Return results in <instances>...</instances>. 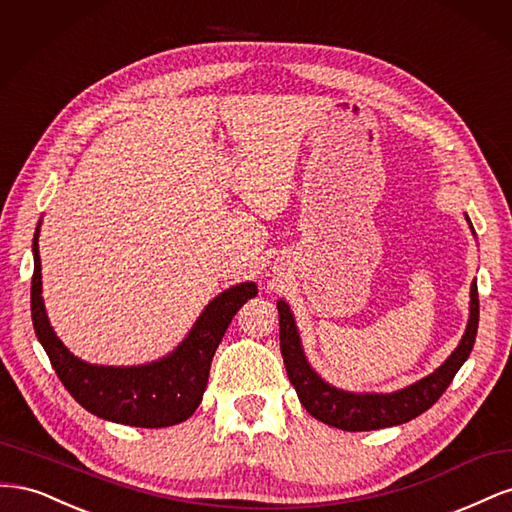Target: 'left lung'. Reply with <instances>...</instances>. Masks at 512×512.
I'll return each mask as SVG.
<instances>
[{"label": "left lung", "mask_w": 512, "mask_h": 512, "mask_svg": "<svg viewBox=\"0 0 512 512\" xmlns=\"http://www.w3.org/2000/svg\"><path fill=\"white\" fill-rule=\"evenodd\" d=\"M277 312H280V348L286 374L294 386V391H297L303 408L314 418H318V421L331 427L344 431H371L412 421V418L436 404L442 393L448 389V384L453 382L459 367L466 363L476 342L478 288L476 282H472L470 320L466 333H463L453 354L433 374L395 393H348L324 382L305 359L301 337L288 303L277 301Z\"/></svg>", "instance_id": "8db88e82"}]
</instances>
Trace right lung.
<instances>
[{"instance_id":"right-lung-1","label":"right lung","mask_w":512,"mask_h":512,"mask_svg":"<svg viewBox=\"0 0 512 512\" xmlns=\"http://www.w3.org/2000/svg\"><path fill=\"white\" fill-rule=\"evenodd\" d=\"M40 228V226H38ZM38 230L34 237L32 320L38 342L61 384L79 404L104 421L132 427H170L190 418L207 389L213 354L230 320L247 299L258 294L254 282H243L218 294L198 316L188 337L160 361L134 367L91 365L74 356L55 335L42 301Z\"/></svg>"}]
</instances>
